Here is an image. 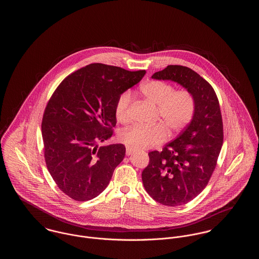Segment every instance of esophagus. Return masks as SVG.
Returning a JSON list of instances; mask_svg holds the SVG:
<instances>
[{
  "mask_svg": "<svg viewBox=\"0 0 259 259\" xmlns=\"http://www.w3.org/2000/svg\"><path fill=\"white\" fill-rule=\"evenodd\" d=\"M132 152H133V148H129V147H127V148H126V154H127V155L132 154Z\"/></svg>",
  "mask_w": 259,
  "mask_h": 259,
  "instance_id": "obj_1",
  "label": "esophagus"
}]
</instances>
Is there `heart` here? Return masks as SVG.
I'll return each instance as SVG.
<instances>
[{
	"label": "heart",
	"mask_w": 259,
	"mask_h": 259,
	"mask_svg": "<svg viewBox=\"0 0 259 259\" xmlns=\"http://www.w3.org/2000/svg\"><path fill=\"white\" fill-rule=\"evenodd\" d=\"M140 93L150 103L157 105V117L163 123L151 126L133 125L120 132V141L129 148L145 149L159 145L171 133L183 130L191 122L196 111V101L186 89L175 90L171 84L161 80H151L140 87ZM132 94L123 92L115 103L114 114L118 122L130 121Z\"/></svg>",
	"instance_id": "obj_1"
}]
</instances>
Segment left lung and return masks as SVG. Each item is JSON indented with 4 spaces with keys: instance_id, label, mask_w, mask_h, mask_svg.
Masks as SVG:
<instances>
[{
    "instance_id": "left-lung-1",
    "label": "left lung",
    "mask_w": 259,
    "mask_h": 259,
    "mask_svg": "<svg viewBox=\"0 0 259 259\" xmlns=\"http://www.w3.org/2000/svg\"><path fill=\"white\" fill-rule=\"evenodd\" d=\"M152 78L180 83L196 101L191 122L162 151L148 152L149 163L142 172L152 199L165 206H181L203 191L215 169L223 143L220 102L209 82L185 66L169 65Z\"/></svg>"
}]
</instances>
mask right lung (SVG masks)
Wrapping results in <instances>:
<instances>
[{"mask_svg": "<svg viewBox=\"0 0 259 259\" xmlns=\"http://www.w3.org/2000/svg\"><path fill=\"white\" fill-rule=\"evenodd\" d=\"M145 74L94 63L65 77L50 97L41 121L45 160L59 189L74 201L98 196L123 160L122 144L98 145L113 133L117 99Z\"/></svg>", "mask_w": 259, "mask_h": 259, "instance_id": "1", "label": "right lung"}]
</instances>
